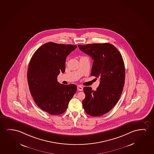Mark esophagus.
<instances>
[{
  "instance_id": "1",
  "label": "esophagus",
  "mask_w": 154,
  "mask_h": 154,
  "mask_svg": "<svg viewBox=\"0 0 154 154\" xmlns=\"http://www.w3.org/2000/svg\"><path fill=\"white\" fill-rule=\"evenodd\" d=\"M78 90L79 91H82L83 90V87L82 86H81L80 85H78Z\"/></svg>"
}]
</instances>
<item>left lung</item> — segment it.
Wrapping results in <instances>:
<instances>
[{"label":"left lung","mask_w":154,"mask_h":154,"mask_svg":"<svg viewBox=\"0 0 154 154\" xmlns=\"http://www.w3.org/2000/svg\"><path fill=\"white\" fill-rule=\"evenodd\" d=\"M80 50L93 60L91 76L100 80L96 90L83 88L85 97L83 107L87 114L99 117L108 112L117 104L125 85V68L122 55L109 43L79 45Z\"/></svg>","instance_id":"1"}]
</instances>
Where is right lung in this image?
<instances>
[{"mask_svg":"<svg viewBox=\"0 0 154 154\" xmlns=\"http://www.w3.org/2000/svg\"><path fill=\"white\" fill-rule=\"evenodd\" d=\"M77 46L53 42L44 44L33 54L28 65L27 81L36 104L50 115L65 112L77 90L76 85H62L57 76L65 69L67 55Z\"/></svg>","mask_w":154,"mask_h":154,"instance_id":"obj_1","label":"right lung"}]
</instances>
